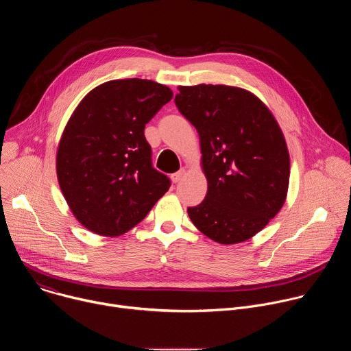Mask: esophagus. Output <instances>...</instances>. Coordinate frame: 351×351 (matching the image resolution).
<instances>
[{"label":"esophagus","mask_w":351,"mask_h":351,"mask_svg":"<svg viewBox=\"0 0 351 351\" xmlns=\"http://www.w3.org/2000/svg\"><path fill=\"white\" fill-rule=\"evenodd\" d=\"M186 175V171L184 169H180L179 172H176V173H172L171 175V179H172V182L173 183H178V182H180L182 180V178Z\"/></svg>","instance_id":"obj_1"}]
</instances>
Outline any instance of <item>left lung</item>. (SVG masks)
<instances>
[{
    "label": "left lung",
    "mask_w": 351,
    "mask_h": 351,
    "mask_svg": "<svg viewBox=\"0 0 351 351\" xmlns=\"http://www.w3.org/2000/svg\"><path fill=\"white\" fill-rule=\"evenodd\" d=\"M178 90L175 103L197 129L208 183L203 203L187 214L217 243L252 239L286 202L290 158L282 129L248 90L204 83Z\"/></svg>",
    "instance_id": "obj_1"
}]
</instances>
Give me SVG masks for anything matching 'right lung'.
<instances>
[{
  "label": "right lung",
  "mask_w": 351,
  "mask_h": 351,
  "mask_svg": "<svg viewBox=\"0 0 351 351\" xmlns=\"http://www.w3.org/2000/svg\"><path fill=\"white\" fill-rule=\"evenodd\" d=\"M172 97L153 80L118 79L94 87L75 108L58 144L57 176L73 217L90 232L126 233L168 191L144 128Z\"/></svg>",
  "instance_id": "right-lung-1"
}]
</instances>
